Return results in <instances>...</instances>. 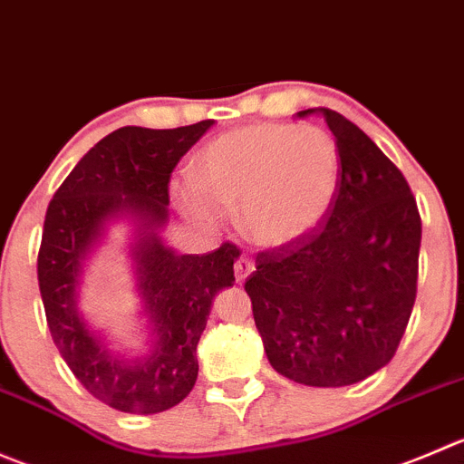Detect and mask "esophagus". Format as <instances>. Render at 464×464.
Instances as JSON below:
<instances>
[{
  "label": "esophagus",
  "instance_id": "esophagus-1",
  "mask_svg": "<svg viewBox=\"0 0 464 464\" xmlns=\"http://www.w3.org/2000/svg\"><path fill=\"white\" fill-rule=\"evenodd\" d=\"M251 272H254V263H251L246 256H240V258L236 260V281L245 283V278L249 276Z\"/></svg>",
  "mask_w": 464,
  "mask_h": 464
}]
</instances>
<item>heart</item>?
<instances>
[{
	"mask_svg": "<svg viewBox=\"0 0 464 464\" xmlns=\"http://www.w3.org/2000/svg\"><path fill=\"white\" fill-rule=\"evenodd\" d=\"M340 151L317 127L251 124L215 138L197 159V177L172 183L181 213L219 227L240 210L245 236L263 249H283L313 236L340 190Z\"/></svg>",
	"mask_w": 464,
	"mask_h": 464,
	"instance_id": "1",
	"label": "heart"
}]
</instances>
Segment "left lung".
I'll return each mask as SVG.
<instances>
[{"mask_svg":"<svg viewBox=\"0 0 464 464\" xmlns=\"http://www.w3.org/2000/svg\"><path fill=\"white\" fill-rule=\"evenodd\" d=\"M340 190L326 224L263 251L246 278L256 328L278 374L310 388L365 381L392 361L417 295L421 219L397 165L331 108Z\"/></svg>","mask_w":464,"mask_h":464,"instance_id":"8db88e82","label":"left lung"}]
</instances>
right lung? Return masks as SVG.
<instances>
[{
    "label": "right lung",
    "mask_w": 464,
    "mask_h": 464,
    "mask_svg": "<svg viewBox=\"0 0 464 464\" xmlns=\"http://www.w3.org/2000/svg\"><path fill=\"white\" fill-rule=\"evenodd\" d=\"M213 120L179 129L122 127L99 140L63 181L44 215L38 283L49 331L79 383L106 406L154 415L195 388L197 344L215 295L231 287L240 251L224 242L210 254H177L160 231L169 219L168 183ZM127 218L130 257L146 319V352L118 353L78 308L80 276L111 223Z\"/></svg>",
    "instance_id": "right-lung-1"
}]
</instances>
